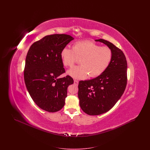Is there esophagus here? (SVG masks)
<instances>
[{"instance_id":"esophagus-1","label":"esophagus","mask_w":150,"mask_h":150,"mask_svg":"<svg viewBox=\"0 0 150 150\" xmlns=\"http://www.w3.org/2000/svg\"><path fill=\"white\" fill-rule=\"evenodd\" d=\"M79 81L78 80H74V84H75V85H76V86H78V85Z\"/></svg>"}]
</instances>
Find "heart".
Returning a JSON list of instances; mask_svg holds the SVG:
<instances>
[{"label":"heart","mask_w":150,"mask_h":150,"mask_svg":"<svg viewBox=\"0 0 150 150\" xmlns=\"http://www.w3.org/2000/svg\"><path fill=\"white\" fill-rule=\"evenodd\" d=\"M60 56L65 67H71L80 59V66L73 67L67 73L75 79H84L89 75L95 78L103 74L110 64L113 52L107 47H101L91 41L74 43L72 49L65 47Z\"/></svg>","instance_id":"obj_1"}]
</instances>
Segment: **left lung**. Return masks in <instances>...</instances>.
Returning <instances> with one entry per match:
<instances>
[{"mask_svg": "<svg viewBox=\"0 0 150 150\" xmlns=\"http://www.w3.org/2000/svg\"><path fill=\"white\" fill-rule=\"evenodd\" d=\"M95 41L111 48L113 56L103 74L96 78L79 83L80 106L89 115L102 114L111 109L121 98L127 83V62L122 51L104 39Z\"/></svg>", "mask_w": 150, "mask_h": 150, "instance_id": "left-lung-1", "label": "left lung"}]
</instances>
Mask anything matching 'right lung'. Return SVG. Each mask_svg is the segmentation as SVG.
Masks as SVG:
<instances>
[{
  "label": "right lung",
  "mask_w": 150,
  "mask_h": 150,
  "mask_svg": "<svg viewBox=\"0 0 150 150\" xmlns=\"http://www.w3.org/2000/svg\"><path fill=\"white\" fill-rule=\"evenodd\" d=\"M74 39L66 34L45 36L29 48L24 70L25 83L34 102L43 110L54 112L64 106L67 88L74 80L69 75L58 78L65 72L60 53Z\"/></svg>",
  "instance_id": "1"
}]
</instances>
